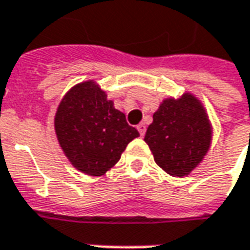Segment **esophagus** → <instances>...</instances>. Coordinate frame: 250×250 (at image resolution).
Instances as JSON below:
<instances>
[{
  "label": "esophagus",
  "mask_w": 250,
  "mask_h": 250,
  "mask_svg": "<svg viewBox=\"0 0 250 250\" xmlns=\"http://www.w3.org/2000/svg\"><path fill=\"white\" fill-rule=\"evenodd\" d=\"M138 131H139V134H141V136H145V134H146V125H143V123H141V125H138Z\"/></svg>",
  "instance_id": "1"
}]
</instances>
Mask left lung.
Masks as SVG:
<instances>
[{
  "mask_svg": "<svg viewBox=\"0 0 250 250\" xmlns=\"http://www.w3.org/2000/svg\"><path fill=\"white\" fill-rule=\"evenodd\" d=\"M211 125L201 100L185 92L167 98L152 115L145 135L154 161L173 177L184 178L202 162L211 143Z\"/></svg>",
  "mask_w": 250,
  "mask_h": 250,
  "instance_id": "obj_1",
  "label": "left lung"
}]
</instances>
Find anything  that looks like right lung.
Listing matches in <instances>:
<instances>
[{
    "instance_id": "right-lung-1",
    "label": "right lung",
    "mask_w": 250,
    "mask_h": 250,
    "mask_svg": "<svg viewBox=\"0 0 250 250\" xmlns=\"http://www.w3.org/2000/svg\"><path fill=\"white\" fill-rule=\"evenodd\" d=\"M55 131L72 166L93 177L114 167L127 145L139 136L93 80L79 83L64 95L55 115Z\"/></svg>"
}]
</instances>
